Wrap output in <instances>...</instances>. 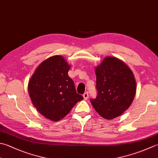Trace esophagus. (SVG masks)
Instances as JSON below:
<instances>
[{
  "instance_id": "1",
  "label": "esophagus",
  "mask_w": 158,
  "mask_h": 158,
  "mask_svg": "<svg viewBox=\"0 0 158 158\" xmlns=\"http://www.w3.org/2000/svg\"><path fill=\"white\" fill-rule=\"evenodd\" d=\"M83 98H84V99H88V92H85L84 94H83Z\"/></svg>"
}]
</instances>
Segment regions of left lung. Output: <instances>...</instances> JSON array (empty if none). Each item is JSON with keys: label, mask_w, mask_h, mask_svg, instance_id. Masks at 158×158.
Returning a JSON list of instances; mask_svg holds the SVG:
<instances>
[{"label": "left lung", "mask_w": 158, "mask_h": 158, "mask_svg": "<svg viewBox=\"0 0 158 158\" xmlns=\"http://www.w3.org/2000/svg\"><path fill=\"white\" fill-rule=\"evenodd\" d=\"M97 97L91 98L94 110L103 118H115L131 106L136 92L131 70L119 59L106 57L96 67Z\"/></svg>", "instance_id": "8db88e82"}]
</instances>
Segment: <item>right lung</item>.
Instances as JSON below:
<instances>
[{
	"label": "right lung",
	"mask_w": 158,
	"mask_h": 158,
	"mask_svg": "<svg viewBox=\"0 0 158 158\" xmlns=\"http://www.w3.org/2000/svg\"><path fill=\"white\" fill-rule=\"evenodd\" d=\"M70 68L62 56H52L39 65L28 84L33 106L52 121L64 118L77 102L83 99L68 75Z\"/></svg>",
	"instance_id": "obj_1"
}]
</instances>
